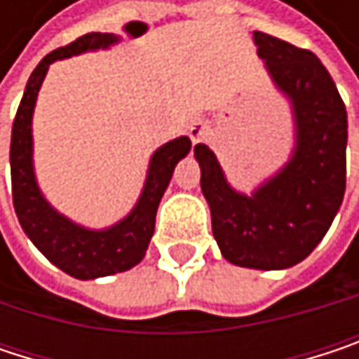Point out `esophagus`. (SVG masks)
<instances>
[{
    "instance_id": "34e87169",
    "label": "esophagus",
    "mask_w": 359,
    "mask_h": 359,
    "mask_svg": "<svg viewBox=\"0 0 359 359\" xmlns=\"http://www.w3.org/2000/svg\"><path fill=\"white\" fill-rule=\"evenodd\" d=\"M205 133H208V126H205V122L203 120H193L191 124H189V137H191V141L193 143H199L203 137H205Z\"/></svg>"
}]
</instances>
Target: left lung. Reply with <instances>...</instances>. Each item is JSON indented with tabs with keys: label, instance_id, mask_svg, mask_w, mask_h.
Returning a JSON list of instances; mask_svg holds the SVG:
<instances>
[{
	"label": "left lung",
	"instance_id": "8db88e82",
	"mask_svg": "<svg viewBox=\"0 0 359 359\" xmlns=\"http://www.w3.org/2000/svg\"><path fill=\"white\" fill-rule=\"evenodd\" d=\"M253 41L272 81L293 104V158L251 197L231 189L210 147L195 145V158L224 259L243 268L280 270L316 250L341 208L347 111L334 81L312 51L262 31L253 33Z\"/></svg>",
	"mask_w": 359,
	"mask_h": 359
}]
</instances>
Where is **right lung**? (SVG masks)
<instances>
[{
    "label": "right lung",
    "mask_w": 359,
    "mask_h": 359,
    "mask_svg": "<svg viewBox=\"0 0 359 359\" xmlns=\"http://www.w3.org/2000/svg\"><path fill=\"white\" fill-rule=\"evenodd\" d=\"M118 36L109 33H87L76 41L47 53L29 79L22 102L12 124L10 168H12V197L20 226L51 264L74 278H97L124 272L137 266L156 229V212L160 199L172 179L175 166L191 149V139L179 137L162 145L149 164L147 180L135 210L118 224L106 231L83 229L62 214H57L41 195L33 172V135L31 120L36 93L51 62L76 55L89 49H100L116 43Z\"/></svg>",
    "instance_id": "add662e5"
}]
</instances>
